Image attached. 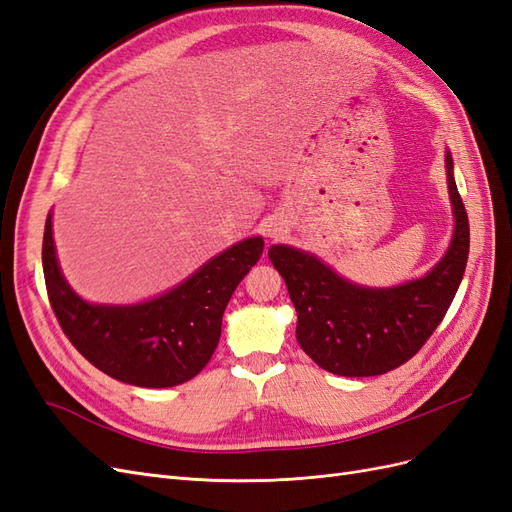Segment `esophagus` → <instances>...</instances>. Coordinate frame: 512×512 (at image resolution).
Returning <instances> with one entry per match:
<instances>
[{
    "instance_id": "34e87169",
    "label": "esophagus",
    "mask_w": 512,
    "mask_h": 512,
    "mask_svg": "<svg viewBox=\"0 0 512 512\" xmlns=\"http://www.w3.org/2000/svg\"><path fill=\"white\" fill-rule=\"evenodd\" d=\"M267 232H269L271 237H277V235H280V232H282V224L277 222V220H273V222L267 226Z\"/></svg>"
}]
</instances>
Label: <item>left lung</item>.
<instances>
[{
    "mask_svg": "<svg viewBox=\"0 0 512 512\" xmlns=\"http://www.w3.org/2000/svg\"><path fill=\"white\" fill-rule=\"evenodd\" d=\"M455 235L444 258L421 280L397 288H363L288 245H271L269 258L284 277L297 309V342L322 369L337 376H380L410 361L451 307L466 271L470 224L446 153Z\"/></svg>",
    "mask_w": 512,
    "mask_h": 512,
    "instance_id": "obj_1",
    "label": "left lung"
}]
</instances>
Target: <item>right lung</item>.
<instances>
[{
  "label": "right lung",
  "mask_w": 512,
  "mask_h": 512,
  "mask_svg": "<svg viewBox=\"0 0 512 512\" xmlns=\"http://www.w3.org/2000/svg\"><path fill=\"white\" fill-rule=\"evenodd\" d=\"M265 241L245 239L200 267L175 290L141 305H89L59 271L51 215L42 241L49 301L61 331L106 376L145 389L192 380L218 348L232 292L262 256Z\"/></svg>",
  "instance_id": "add662e5"
}]
</instances>
